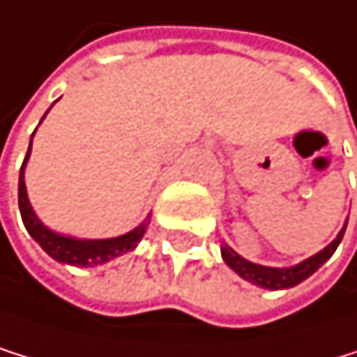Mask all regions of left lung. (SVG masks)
Masks as SVG:
<instances>
[{
  "mask_svg": "<svg viewBox=\"0 0 357 357\" xmlns=\"http://www.w3.org/2000/svg\"><path fill=\"white\" fill-rule=\"evenodd\" d=\"M344 229H347V223L342 225V229L338 231V236L327 245L323 251L314 253L307 260L295 264V266H288V268H275V266H262V264H253L249 260H245L243 256H238L236 251H234L229 245H223L221 247V256L225 260V264L236 271V273L256 284V286H262V288H268V290H282V288H293L297 284H301L303 280L310 278L314 271H319L327 260L332 258V253L336 251V247L340 245L342 236H344Z\"/></svg>",
  "mask_w": 357,
  "mask_h": 357,
  "instance_id": "left-lung-1",
  "label": "left lung"
}]
</instances>
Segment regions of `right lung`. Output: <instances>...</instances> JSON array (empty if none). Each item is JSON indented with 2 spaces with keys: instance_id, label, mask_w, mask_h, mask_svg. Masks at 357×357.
Listing matches in <instances>:
<instances>
[{
  "instance_id": "add662e5",
  "label": "right lung",
  "mask_w": 357,
  "mask_h": 357,
  "mask_svg": "<svg viewBox=\"0 0 357 357\" xmlns=\"http://www.w3.org/2000/svg\"><path fill=\"white\" fill-rule=\"evenodd\" d=\"M30 149H32V138H30V147H27V155H25V160L21 165V173H19V210H21V219H23V225H25L27 234H30V236L47 253H50L54 260H58L62 264H71V266H97V264H104V262H108L112 258H119L121 253L132 251L140 243V238H143L145 231H147L149 217L138 227H134L132 231L123 234V236L104 238V241L64 236V234L52 231L47 225H43L40 219L34 214L32 206H30V199H27L25 180H23V171H25V165H27V158H30Z\"/></svg>"
}]
</instances>
